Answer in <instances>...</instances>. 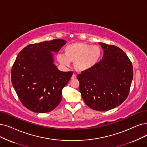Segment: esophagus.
Segmentation results:
<instances>
[{"mask_svg": "<svg viewBox=\"0 0 147 147\" xmlns=\"http://www.w3.org/2000/svg\"><path fill=\"white\" fill-rule=\"evenodd\" d=\"M76 78H77V76H76V75L75 74H73L72 75V77H71V79L72 80H74V79H75Z\"/></svg>", "mask_w": 147, "mask_h": 147, "instance_id": "34e87169", "label": "esophagus"}]
</instances>
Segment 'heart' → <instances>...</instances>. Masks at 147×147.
<instances>
[{
  "label": "heart",
  "mask_w": 147,
  "mask_h": 147,
  "mask_svg": "<svg viewBox=\"0 0 147 147\" xmlns=\"http://www.w3.org/2000/svg\"><path fill=\"white\" fill-rule=\"evenodd\" d=\"M64 55H58V61L65 66H69L70 62L75 63L76 68L80 72L93 68L101 56V50L98 46L83 42L70 43L64 48Z\"/></svg>",
  "instance_id": "heart-1"
}]
</instances>
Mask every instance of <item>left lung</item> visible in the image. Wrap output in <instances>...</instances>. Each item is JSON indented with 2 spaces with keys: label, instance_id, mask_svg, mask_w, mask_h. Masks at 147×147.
Wrapping results in <instances>:
<instances>
[{
  "label": "left lung",
  "instance_id": "obj_1",
  "mask_svg": "<svg viewBox=\"0 0 147 147\" xmlns=\"http://www.w3.org/2000/svg\"><path fill=\"white\" fill-rule=\"evenodd\" d=\"M102 59L93 68L78 74L79 90L88 107L97 111L113 109L128 96L133 77L131 61L114 45L99 43Z\"/></svg>",
  "mask_w": 147,
  "mask_h": 147
}]
</instances>
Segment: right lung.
<instances>
[{"instance_id":"obj_1","label":"right lung","mask_w":147,"mask_h":147,"mask_svg":"<svg viewBox=\"0 0 147 147\" xmlns=\"http://www.w3.org/2000/svg\"><path fill=\"white\" fill-rule=\"evenodd\" d=\"M66 43L62 39L31 44L17 55L11 70V81L21 102L38 113L49 112L60 104L62 89L72 72H62L54 64L53 52Z\"/></svg>"}]
</instances>
